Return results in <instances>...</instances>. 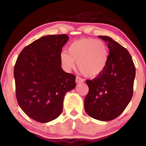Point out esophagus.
I'll use <instances>...</instances> for the list:
<instances>
[{
    "instance_id": "obj_1",
    "label": "esophagus",
    "mask_w": 146,
    "mask_h": 146,
    "mask_svg": "<svg viewBox=\"0 0 146 146\" xmlns=\"http://www.w3.org/2000/svg\"><path fill=\"white\" fill-rule=\"evenodd\" d=\"M75 82H76V84L82 83L83 82V80L82 78H79V77H76V78H75Z\"/></svg>"
}]
</instances>
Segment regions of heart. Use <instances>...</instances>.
Listing matches in <instances>:
<instances>
[{
  "mask_svg": "<svg viewBox=\"0 0 146 146\" xmlns=\"http://www.w3.org/2000/svg\"><path fill=\"white\" fill-rule=\"evenodd\" d=\"M108 60V49L104 41L93 38H82L71 43L68 53H61L60 60L65 69L75 68L86 78H95L103 72Z\"/></svg>",
  "mask_w": 146,
  "mask_h": 146,
  "instance_id": "b5f03b06",
  "label": "heart"
}]
</instances>
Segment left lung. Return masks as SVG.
Instances as JSON below:
<instances>
[{
	"label": "left lung",
	"instance_id": "obj_1",
	"mask_svg": "<svg viewBox=\"0 0 146 146\" xmlns=\"http://www.w3.org/2000/svg\"><path fill=\"white\" fill-rule=\"evenodd\" d=\"M99 38L108 44V63L97 78L86 81L89 90L84 109L95 119L108 121L119 116L131 100L135 67L126 48L108 36Z\"/></svg>",
	"mask_w": 146,
	"mask_h": 146
}]
</instances>
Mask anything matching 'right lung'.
<instances>
[{
    "label": "right lung",
    "instance_id": "1",
    "mask_svg": "<svg viewBox=\"0 0 146 146\" xmlns=\"http://www.w3.org/2000/svg\"><path fill=\"white\" fill-rule=\"evenodd\" d=\"M67 35H48L23 48L14 66L16 98L32 119L47 123L60 116L64 98L76 86L75 76L61 66Z\"/></svg>",
    "mask_w": 146,
    "mask_h": 146
}]
</instances>
